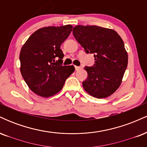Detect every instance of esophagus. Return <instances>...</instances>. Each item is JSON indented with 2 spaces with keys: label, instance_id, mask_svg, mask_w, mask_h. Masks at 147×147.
<instances>
[{
  "label": "esophagus",
  "instance_id": "esophagus-1",
  "mask_svg": "<svg viewBox=\"0 0 147 147\" xmlns=\"http://www.w3.org/2000/svg\"><path fill=\"white\" fill-rule=\"evenodd\" d=\"M75 68L76 70H79V69L82 68V67H81V66H77V65H75Z\"/></svg>",
  "mask_w": 147,
  "mask_h": 147
}]
</instances>
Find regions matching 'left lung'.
I'll use <instances>...</instances> for the list:
<instances>
[{"instance_id":"obj_1","label":"left lung","mask_w":147,"mask_h":147,"mask_svg":"<svg viewBox=\"0 0 147 147\" xmlns=\"http://www.w3.org/2000/svg\"><path fill=\"white\" fill-rule=\"evenodd\" d=\"M75 39L87 54H93L95 63L85 66L88 77L82 85L96 98L112 95L120 86L128 64L124 42L113 30L97 25H77L72 30Z\"/></svg>"}]
</instances>
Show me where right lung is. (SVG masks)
I'll list each match as a JSON object with an SVG mask.
<instances>
[{"instance_id":"obj_1","label":"right lung","mask_w":147,"mask_h":147,"mask_svg":"<svg viewBox=\"0 0 147 147\" xmlns=\"http://www.w3.org/2000/svg\"><path fill=\"white\" fill-rule=\"evenodd\" d=\"M72 30L70 25L45 27L34 32L20 52L21 72L32 91L43 97L59 92L75 71L73 65H63L61 45Z\"/></svg>"}]
</instances>
